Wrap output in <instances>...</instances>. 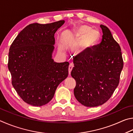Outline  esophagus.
<instances>
[{
	"instance_id": "1",
	"label": "esophagus",
	"mask_w": 133,
	"mask_h": 133,
	"mask_svg": "<svg viewBox=\"0 0 133 133\" xmlns=\"http://www.w3.org/2000/svg\"><path fill=\"white\" fill-rule=\"evenodd\" d=\"M73 67H74V65L72 64V63H71V64H69V68H68V71H69V75H70V74H71V71L72 70Z\"/></svg>"
}]
</instances>
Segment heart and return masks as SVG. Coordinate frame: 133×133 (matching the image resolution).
Segmentation results:
<instances>
[{
  "label": "heart",
  "mask_w": 133,
  "mask_h": 133,
  "mask_svg": "<svg viewBox=\"0 0 133 133\" xmlns=\"http://www.w3.org/2000/svg\"><path fill=\"white\" fill-rule=\"evenodd\" d=\"M74 36L79 43V48L90 49L96 44L99 39V33L88 25H82L75 28Z\"/></svg>",
  "instance_id": "1"
}]
</instances>
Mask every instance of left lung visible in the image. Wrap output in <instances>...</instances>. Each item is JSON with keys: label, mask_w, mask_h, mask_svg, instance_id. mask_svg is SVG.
Here are the masks:
<instances>
[{"label": "left lung", "mask_w": 133, "mask_h": 133, "mask_svg": "<svg viewBox=\"0 0 133 133\" xmlns=\"http://www.w3.org/2000/svg\"><path fill=\"white\" fill-rule=\"evenodd\" d=\"M101 43L74 57L72 77L76 81L74 95L83 106L96 107L108 101L119 83L123 67L121 48L105 25Z\"/></svg>", "instance_id": "1"}]
</instances>
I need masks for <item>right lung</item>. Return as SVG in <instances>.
I'll list each match as a JSON object with an SVG mask.
<instances>
[{
    "label": "right lung",
    "mask_w": 133,
    "mask_h": 133,
    "mask_svg": "<svg viewBox=\"0 0 133 133\" xmlns=\"http://www.w3.org/2000/svg\"><path fill=\"white\" fill-rule=\"evenodd\" d=\"M64 20L49 24H30L11 44L8 68L11 83L25 103L34 106L46 104L53 98L59 83L68 75L69 62L52 59L54 34Z\"/></svg>",
    "instance_id": "right-lung-1"
}]
</instances>
